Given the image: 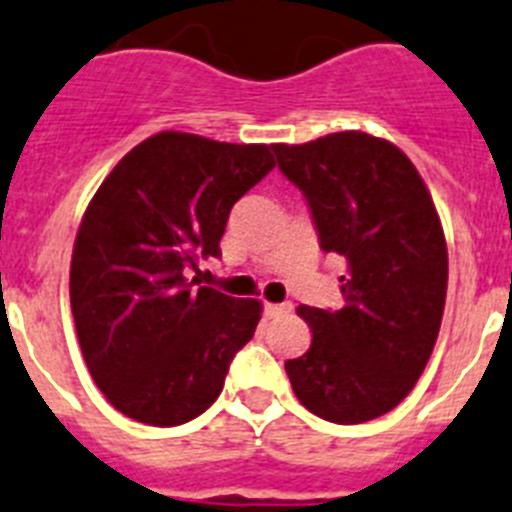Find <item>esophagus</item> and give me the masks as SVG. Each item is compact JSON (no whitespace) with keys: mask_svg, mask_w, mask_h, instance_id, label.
Here are the masks:
<instances>
[{"mask_svg":"<svg viewBox=\"0 0 512 512\" xmlns=\"http://www.w3.org/2000/svg\"><path fill=\"white\" fill-rule=\"evenodd\" d=\"M292 305L290 303H264L266 316H279V313H287Z\"/></svg>","mask_w":512,"mask_h":512,"instance_id":"1","label":"esophagus"}]
</instances>
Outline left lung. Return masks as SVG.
<instances>
[{"label": "left lung", "mask_w": 512, "mask_h": 512, "mask_svg": "<svg viewBox=\"0 0 512 512\" xmlns=\"http://www.w3.org/2000/svg\"><path fill=\"white\" fill-rule=\"evenodd\" d=\"M274 155L323 251L347 261L342 308H298L313 342L285 370L308 412L360 425L399 406L430 360L448 287L443 227L412 160L386 139L339 131Z\"/></svg>", "instance_id": "8db88e82"}]
</instances>
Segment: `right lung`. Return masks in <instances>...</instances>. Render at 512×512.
Wrapping results in <instances>:
<instances>
[{
	"instance_id": "right-lung-1",
	"label": "right lung",
	"mask_w": 512,
	"mask_h": 512,
	"mask_svg": "<svg viewBox=\"0 0 512 512\" xmlns=\"http://www.w3.org/2000/svg\"><path fill=\"white\" fill-rule=\"evenodd\" d=\"M274 144H227L160 131L126 152L77 230L69 300L82 357L121 414L155 427L207 412L259 300L194 287L220 256L230 209L274 168Z\"/></svg>"
}]
</instances>
